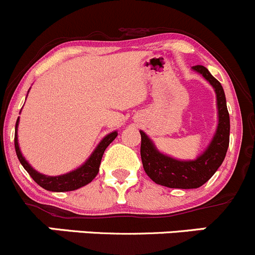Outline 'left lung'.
<instances>
[{
	"label": "left lung",
	"instance_id": "1",
	"mask_svg": "<svg viewBox=\"0 0 255 255\" xmlns=\"http://www.w3.org/2000/svg\"><path fill=\"white\" fill-rule=\"evenodd\" d=\"M192 69L212 85L217 97V129L206 150L195 160H177L160 153L150 138L140 130V156L144 171L155 184L171 189H197L202 186L223 163L230 144V113L222 85L205 66L196 65Z\"/></svg>",
	"mask_w": 255,
	"mask_h": 255
}]
</instances>
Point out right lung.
<instances>
[{
  "instance_id": "add662e5",
  "label": "right lung",
  "mask_w": 255,
  "mask_h": 255,
  "mask_svg": "<svg viewBox=\"0 0 255 255\" xmlns=\"http://www.w3.org/2000/svg\"><path fill=\"white\" fill-rule=\"evenodd\" d=\"M18 123H19V117H18L16 122V133H14V148H16V154L18 156V160L20 161V164L23 165V168L27 170V173L32 176V179L37 182L39 186H42L43 189L48 190V191H55V192H64V191H73V190L80 189V187L85 186L89 182H91L95 179L99 173L100 164H101L102 155H104L105 150H106L107 146L111 144L115 138L117 137V130L107 134L101 142L99 143V145L96 146L92 154L90 155V158L82 164L81 166L75 170L70 171L68 174H64V175L59 176H48L43 175V174L38 173L37 170L32 168L29 165L27 160L24 159V156L20 153L19 145H18V137H17V127Z\"/></svg>"
}]
</instances>
